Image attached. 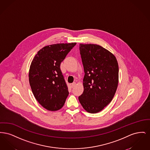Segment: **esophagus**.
Segmentation results:
<instances>
[{
    "label": "esophagus",
    "instance_id": "1",
    "mask_svg": "<svg viewBox=\"0 0 150 150\" xmlns=\"http://www.w3.org/2000/svg\"><path fill=\"white\" fill-rule=\"evenodd\" d=\"M75 85H76V83H75V82H74V83H72V84H70V86H71V88L74 87V86H75Z\"/></svg>",
    "mask_w": 150,
    "mask_h": 150
}]
</instances>
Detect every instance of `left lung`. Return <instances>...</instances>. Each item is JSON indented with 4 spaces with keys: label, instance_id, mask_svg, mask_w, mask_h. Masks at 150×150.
Wrapping results in <instances>:
<instances>
[{
    "label": "left lung",
    "instance_id": "obj_1",
    "mask_svg": "<svg viewBox=\"0 0 150 150\" xmlns=\"http://www.w3.org/2000/svg\"><path fill=\"white\" fill-rule=\"evenodd\" d=\"M83 64L84 92L79 97L86 111L95 114L102 110L112 100L119 80V66L114 55L101 46L79 45Z\"/></svg>",
    "mask_w": 150,
    "mask_h": 150
}]
</instances>
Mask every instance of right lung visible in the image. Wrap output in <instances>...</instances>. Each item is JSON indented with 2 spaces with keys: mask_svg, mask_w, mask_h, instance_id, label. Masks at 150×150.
<instances>
[{
  "mask_svg": "<svg viewBox=\"0 0 150 150\" xmlns=\"http://www.w3.org/2000/svg\"><path fill=\"white\" fill-rule=\"evenodd\" d=\"M76 44L45 46L38 51L32 61L29 70L30 85L36 100L48 110L61 109L69 95L60 65Z\"/></svg>",
  "mask_w": 150,
  "mask_h": 150,
  "instance_id": "right-lung-1",
  "label": "right lung"
}]
</instances>
